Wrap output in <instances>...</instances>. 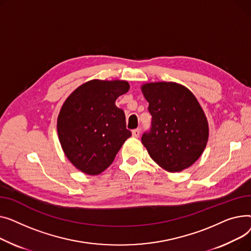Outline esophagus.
<instances>
[{"mask_svg":"<svg viewBox=\"0 0 251 251\" xmlns=\"http://www.w3.org/2000/svg\"><path fill=\"white\" fill-rule=\"evenodd\" d=\"M131 134H132V137H134V138H139L140 134H141V128L138 127V128L134 129L131 131Z\"/></svg>","mask_w":251,"mask_h":251,"instance_id":"1","label":"esophagus"}]
</instances>
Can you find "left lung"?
I'll use <instances>...</instances> for the list:
<instances>
[{
	"label": "left lung",
	"mask_w": 251,
	"mask_h": 251,
	"mask_svg": "<svg viewBox=\"0 0 251 251\" xmlns=\"http://www.w3.org/2000/svg\"><path fill=\"white\" fill-rule=\"evenodd\" d=\"M142 91L152 115L142 143L151 158L170 172L193 165L209 138L208 122L195 95L173 82L145 84Z\"/></svg>",
	"instance_id": "8db88e82"
}]
</instances>
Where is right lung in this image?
<instances>
[{"mask_svg": "<svg viewBox=\"0 0 251 251\" xmlns=\"http://www.w3.org/2000/svg\"><path fill=\"white\" fill-rule=\"evenodd\" d=\"M128 89L126 81L92 80L64 103L57 117L58 139L68 159L82 172L104 171L131 136L124 110L115 105Z\"/></svg>", "mask_w": 251, "mask_h": 251, "instance_id": "right-lung-1", "label": "right lung"}]
</instances>
